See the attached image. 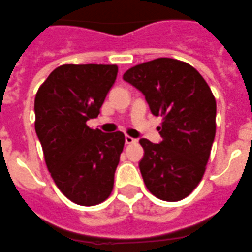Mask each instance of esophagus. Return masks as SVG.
Listing matches in <instances>:
<instances>
[{
	"label": "esophagus",
	"mask_w": 252,
	"mask_h": 252,
	"mask_svg": "<svg viewBox=\"0 0 252 252\" xmlns=\"http://www.w3.org/2000/svg\"><path fill=\"white\" fill-rule=\"evenodd\" d=\"M136 141H137V140L133 139V137H130V136H128V134L126 136V144H134Z\"/></svg>",
	"instance_id": "34e87169"
}]
</instances>
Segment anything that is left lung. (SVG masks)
Here are the masks:
<instances>
[{"mask_svg":"<svg viewBox=\"0 0 252 252\" xmlns=\"http://www.w3.org/2000/svg\"><path fill=\"white\" fill-rule=\"evenodd\" d=\"M123 78L143 92L152 113L162 118L160 144L140 140L144 184L158 199L181 201L206 170L216 137V97L194 67L173 58L137 64Z\"/></svg>","mask_w":252,"mask_h":252,"instance_id":"8db88e82","label":"left lung"}]
</instances>
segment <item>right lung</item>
Wrapping results in <instances>:
<instances>
[{"instance_id": "add662e5", "label": "right lung", "mask_w": 252, "mask_h": 252, "mask_svg": "<svg viewBox=\"0 0 252 252\" xmlns=\"http://www.w3.org/2000/svg\"><path fill=\"white\" fill-rule=\"evenodd\" d=\"M116 76V64H62L35 95V132L47 169L80 206L99 205L112 193L124 133H103L86 123L97 118Z\"/></svg>"}]
</instances>
